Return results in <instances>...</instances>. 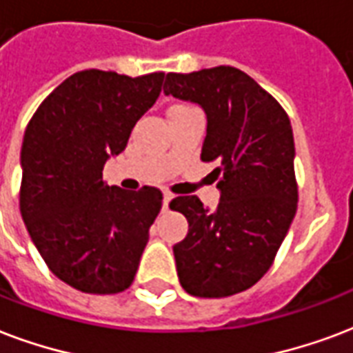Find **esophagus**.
<instances>
[{
	"label": "esophagus",
	"instance_id": "esophagus-1",
	"mask_svg": "<svg viewBox=\"0 0 353 353\" xmlns=\"http://www.w3.org/2000/svg\"><path fill=\"white\" fill-rule=\"evenodd\" d=\"M172 198H174V196H172L170 192H165V196H163V209H165V211H168V205H170Z\"/></svg>",
	"mask_w": 353,
	"mask_h": 353
}]
</instances>
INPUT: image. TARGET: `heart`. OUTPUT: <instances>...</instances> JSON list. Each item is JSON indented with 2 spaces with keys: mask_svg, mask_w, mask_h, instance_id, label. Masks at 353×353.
<instances>
[{
  "mask_svg": "<svg viewBox=\"0 0 353 353\" xmlns=\"http://www.w3.org/2000/svg\"><path fill=\"white\" fill-rule=\"evenodd\" d=\"M183 107H188V105H174L170 111H174V109H183Z\"/></svg>",
  "mask_w": 353,
  "mask_h": 353,
  "instance_id": "b5f03b06",
  "label": "heart"
}]
</instances>
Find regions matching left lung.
<instances>
[{"mask_svg": "<svg viewBox=\"0 0 353 353\" xmlns=\"http://www.w3.org/2000/svg\"><path fill=\"white\" fill-rule=\"evenodd\" d=\"M165 92L201 105L203 163L219 181L211 212L198 196H177L188 233L174 246L179 283L198 298H225L254 287L272 266L298 207L294 139L285 109L248 74L214 66L166 74Z\"/></svg>", "mask_w": 353, "mask_h": 353, "instance_id": "left-lung-1", "label": "left lung"}]
</instances>
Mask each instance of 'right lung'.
Segmentation results:
<instances>
[{"label":"right lung","mask_w":353,"mask_h":353,"mask_svg":"<svg viewBox=\"0 0 353 353\" xmlns=\"http://www.w3.org/2000/svg\"><path fill=\"white\" fill-rule=\"evenodd\" d=\"M165 72L129 77L83 70L39 105L21 144L20 212L51 272L88 294L129 289L163 207L155 187L103 181L137 120L157 101Z\"/></svg>","instance_id":"obj_1"}]
</instances>
